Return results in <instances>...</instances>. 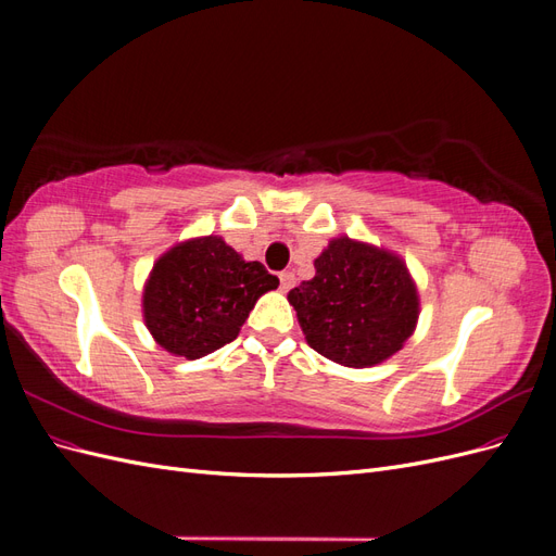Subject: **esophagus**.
I'll return each mask as SVG.
<instances>
[{
	"label": "esophagus",
	"mask_w": 556,
	"mask_h": 556,
	"mask_svg": "<svg viewBox=\"0 0 556 556\" xmlns=\"http://www.w3.org/2000/svg\"><path fill=\"white\" fill-rule=\"evenodd\" d=\"M294 285H296V278H294L292 271H282V274H280V290H282V292L292 290Z\"/></svg>",
	"instance_id": "obj_1"
}]
</instances>
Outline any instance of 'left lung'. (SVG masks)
Here are the masks:
<instances>
[{
	"label": "left lung",
	"instance_id": "obj_1",
	"mask_svg": "<svg viewBox=\"0 0 556 556\" xmlns=\"http://www.w3.org/2000/svg\"><path fill=\"white\" fill-rule=\"evenodd\" d=\"M301 331L319 355L352 368L376 366L410 339L417 288L390 250L333 239L315 260V276L290 290Z\"/></svg>",
	"mask_w": 556,
	"mask_h": 556
}]
</instances>
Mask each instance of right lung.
I'll list each match as a JSON object with an SVG mask.
<instances>
[{
  "label": "right lung",
  "mask_w": 556,
  "mask_h": 556,
  "mask_svg": "<svg viewBox=\"0 0 556 556\" xmlns=\"http://www.w3.org/2000/svg\"><path fill=\"white\" fill-rule=\"evenodd\" d=\"M278 288L260 262H245L220 237L166 250L143 288V319L172 355L199 359L237 339L257 299Z\"/></svg>",
  "instance_id": "1"
}]
</instances>
